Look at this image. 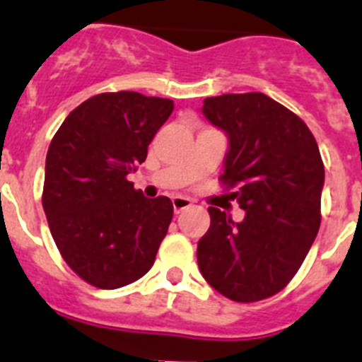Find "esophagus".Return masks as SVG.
Returning a JSON list of instances; mask_svg holds the SVG:
<instances>
[{
    "mask_svg": "<svg viewBox=\"0 0 362 362\" xmlns=\"http://www.w3.org/2000/svg\"><path fill=\"white\" fill-rule=\"evenodd\" d=\"M171 202H173V210H175V214H180L182 210L189 209V206L192 205L191 199L184 198V196H175V198L171 199Z\"/></svg>",
    "mask_w": 362,
    "mask_h": 362,
    "instance_id": "1",
    "label": "esophagus"
}]
</instances>
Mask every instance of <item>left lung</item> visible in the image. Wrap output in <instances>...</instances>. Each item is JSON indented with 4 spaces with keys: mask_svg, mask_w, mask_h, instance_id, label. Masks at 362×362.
<instances>
[{
    "mask_svg": "<svg viewBox=\"0 0 362 362\" xmlns=\"http://www.w3.org/2000/svg\"><path fill=\"white\" fill-rule=\"evenodd\" d=\"M203 115L228 136L221 182L245 216L235 223L209 206L198 265L212 288L235 303L281 292L320 228L324 163L308 125L265 93L203 100Z\"/></svg>",
    "mask_w": 362,
    "mask_h": 362,
    "instance_id": "1",
    "label": "left lung"
}]
</instances>
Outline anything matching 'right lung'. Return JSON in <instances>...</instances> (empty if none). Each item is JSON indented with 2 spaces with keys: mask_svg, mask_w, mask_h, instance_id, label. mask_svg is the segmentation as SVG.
Listing matches in <instances>:
<instances>
[{
  "mask_svg": "<svg viewBox=\"0 0 362 362\" xmlns=\"http://www.w3.org/2000/svg\"><path fill=\"white\" fill-rule=\"evenodd\" d=\"M173 100L100 93L77 106L52 138L42 206L66 265L103 290L146 274L173 217L166 196L148 199L127 175L145 163Z\"/></svg>",
  "mask_w": 362,
  "mask_h": 362,
  "instance_id": "add662e5",
  "label": "right lung"
}]
</instances>
